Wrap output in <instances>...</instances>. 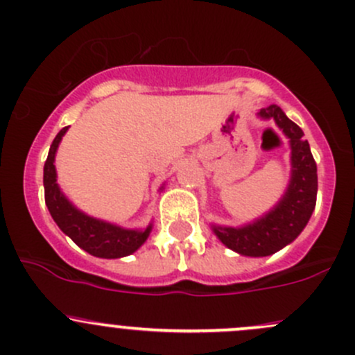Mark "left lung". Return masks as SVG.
I'll return each mask as SVG.
<instances>
[{"mask_svg": "<svg viewBox=\"0 0 355 355\" xmlns=\"http://www.w3.org/2000/svg\"><path fill=\"white\" fill-rule=\"evenodd\" d=\"M259 117L274 119L291 144V180L277 206L250 225L231 227L212 225V231L223 245L245 257H267L293 243L308 225L316 206L318 175L304 132L282 112L268 105Z\"/></svg>", "mask_w": 355, "mask_h": 355, "instance_id": "8db88e82", "label": "left lung"}]
</instances>
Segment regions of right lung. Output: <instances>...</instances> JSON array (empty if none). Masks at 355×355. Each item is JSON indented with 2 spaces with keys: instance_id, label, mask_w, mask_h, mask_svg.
<instances>
[{
  "instance_id": "right-lung-1",
  "label": "right lung",
  "mask_w": 355,
  "mask_h": 355,
  "mask_svg": "<svg viewBox=\"0 0 355 355\" xmlns=\"http://www.w3.org/2000/svg\"><path fill=\"white\" fill-rule=\"evenodd\" d=\"M66 130L68 128H62L54 137L46 165H44V193H46V206L49 209L52 219L61 227L62 233L68 234L74 243L89 255L100 257V259H121V257L130 255L148 240L151 225L144 231L125 230L102 219L92 218L74 207L59 189L54 158Z\"/></svg>"
}]
</instances>
